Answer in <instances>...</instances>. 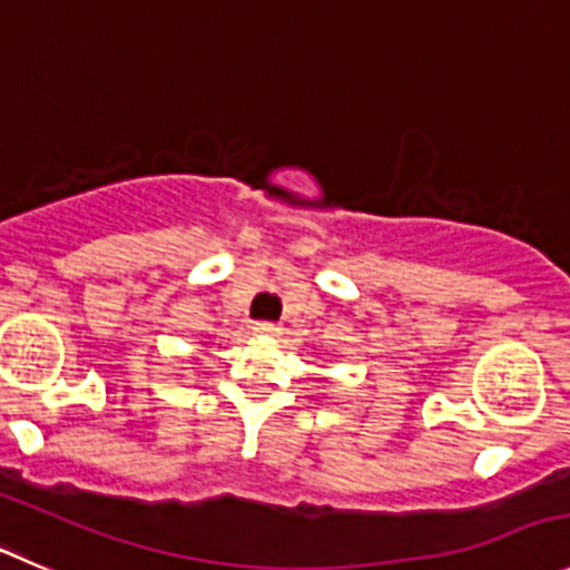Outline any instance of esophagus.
Here are the masks:
<instances>
[{
	"mask_svg": "<svg viewBox=\"0 0 570 570\" xmlns=\"http://www.w3.org/2000/svg\"><path fill=\"white\" fill-rule=\"evenodd\" d=\"M254 335H259V338H276V335L282 333L279 324H271V322H257L252 327Z\"/></svg>",
	"mask_w": 570,
	"mask_h": 570,
	"instance_id": "34e87169",
	"label": "esophagus"
}]
</instances>
